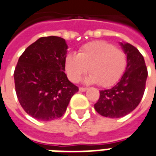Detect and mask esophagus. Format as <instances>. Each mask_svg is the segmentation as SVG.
<instances>
[{
    "label": "esophagus",
    "mask_w": 156,
    "mask_h": 156,
    "mask_svg": "<svg viewBox=\"0 0 156 156\" xmlns=\"http://www.w3.org/2000/svg\"><path fill=\"white\" fill-rule=\"evenodd\" d=\"M88 90V88H79V91H81V92H85V91H87Z\"/></svg>",
    "instance_id": "1"
}]
</instances>
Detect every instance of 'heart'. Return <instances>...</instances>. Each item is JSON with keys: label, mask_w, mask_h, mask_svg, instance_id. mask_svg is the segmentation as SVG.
Here are the masks:
<instances>
[{"label": "heart", "mask_w": 156, "mask_h": 156, "mask_svg": "<svg viewBox=\"0 0 156 156\" xmlns=\"http://www.w3.org/2000/svg\"><path fill=\"white\" fill-rule=\"evenodd\" d=\"M127 58L124 51L105 41H95L83 45L78 54L70 52L65 58L68 78L78 82L88 72L87 83H98L108 88L117 83L124 74Z\"/></svg>", "instance_id": "1"}]
</instances>
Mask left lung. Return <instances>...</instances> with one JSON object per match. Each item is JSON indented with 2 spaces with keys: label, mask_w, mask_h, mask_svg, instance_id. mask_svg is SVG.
Wrapping results in <instances>:
<instances>
[{
  "label": "left lung",
  "mask_w": 156,
  "mask_h": 156,
  "mask_svg": "<svg viewBox=\"0 0 156 156\" xmlns=\"http://www.w3.org/2000/svg\"><path fill=\"white\" fill-rule=\"evenodd\" d=\"M127 56L125 72L117 83L109 89L100 91L96 111L102 116L124 117L140 103L145 89L148 72L144 57L137 48L128 42H119Z\"/></svg>",
  "instance_id": "left-lung-1"
}]
</instances>
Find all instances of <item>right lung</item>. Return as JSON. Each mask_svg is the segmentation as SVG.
I'll return each instance as SVG.
<instances>
[{
    "mask_svg": "<svg viewBox=\"0 0 156 156\" xmlns=\"http://www.w3.org/2000/svg\"><path fill=\"white\" fill-rule=\"evenodd\" d=\"M68 48L62 37H44L19 58L14 72L16 96L27 114L37 120L62 117L78 91L64 73Z\"/></svg>",
    "mask_w": 156,
    "mask_h": 156,
    "instance_id": "add662e5",
    "label": "right lung"
}]
</instances>
